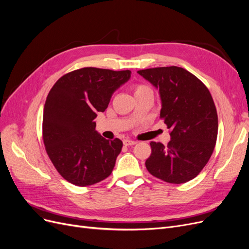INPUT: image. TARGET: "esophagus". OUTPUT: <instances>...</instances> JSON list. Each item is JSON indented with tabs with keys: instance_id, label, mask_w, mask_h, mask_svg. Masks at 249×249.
<instances>
[{
	"instance_id": "esophagus-1",
	"label": "esophagus",
	"mask_w": 249,
	"mask_h": 249,
	"mask_svg": "<svg viewBox=\"0 0 249 249\" xmlns=\"http://www.w3.org/2000/svg\"><path fill=\"white\" fill-rule=\"evenodd\" d=\"M137 143V141H135V140H131V139H125V140H124V144L125 145V146H129V145H134V144H136Z\"/></svg>"
}]
</instances>
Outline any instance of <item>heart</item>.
I'll return each instance as SVG.
<instances>
[{
    "instance_id": "heart-1",
    "label": "heart",
    "mask_w": 249,
    "mask_h": 249,
    "mask_svg": "<svg viewBox=\"0 0 249 249\" xmlns=\"http://www.w3.org/2000/svg\"><path fill=\"white\" fill-rule=\"evenodd\" d=\"M131 90L135 96V99L143 94H148V93L153 94L152 88L146 84H143V83H135V84L131 86Z\"/></svg>"
}]
</instances>
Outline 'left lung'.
Masks as SVG:
<instances>
[{
  "label": "left lung",
  "instance_id": "1",
  "mask_svg": "<svg viewBox=\"0 0 249 249\" xmlns=\"http://www.w3.org/2000/svg\"><path fill=\"white\" fill-rule=\"evenodd\" d=\"M138 73L159 88L160 118L171 136L166 146L149 143L146 169L166 183H186L206 166L216 145L218 116L213 97L198 78L182 67H155Z\"/></svg>",
  "mask_w": 249,
  "mask_h": 249
}]
</instances>
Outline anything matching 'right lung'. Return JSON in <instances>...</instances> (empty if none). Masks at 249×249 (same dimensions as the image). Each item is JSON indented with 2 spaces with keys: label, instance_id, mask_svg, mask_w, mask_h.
<instances>
[{
  "label": "right lung",
  "instance_id": "add662e5",
  "mask_svg": "<svg viewBox=\"0 0 249 249\" xmlns=\"http://www.w3.org/2000/svg\"><path fill=\"white\" fill-rule=\"evenodd\" d=\"M130 77L129 70L83 67L65 73L50 90L43 109L42 139L50 160L67 182L85 187L111 175L123 141L103 138L93 120Z\"/></svg>",
  "mask_w": 249,
  "mask_h": 249
}]
</instances>
